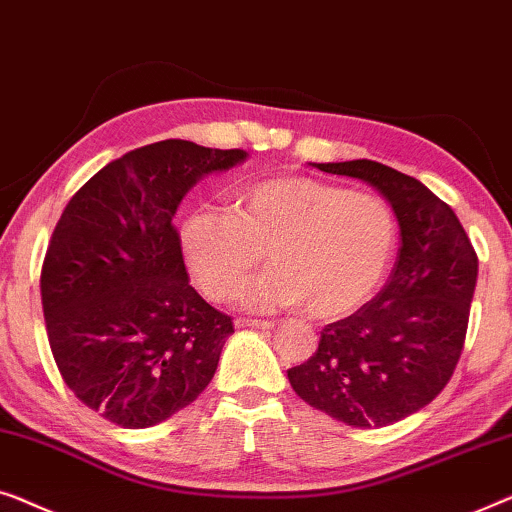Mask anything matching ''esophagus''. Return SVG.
<instances>
[{
	"label": "esophagus",
	"instance_id": "34e87169",
	"mask_svg": "<svg viewBox=\"0 0 512 512\" xmlns=\"http://www.w3.org/2000/svg\"><path fill=\"white\" fill-rule=\"evenodd\" d=\"M234 325L239 327V329H243V327H250V329H271L273 322H271V320H253V318H236Z\"/></svg>",
	"mask_w": 512,
	"mask_h": 512
}]
</instances>
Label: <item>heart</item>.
I'll list each match as a JSON object with an SVG mask.
<instances>
[{
    "instance_id": "obj_1",
    "label": "heart",
    "mask_w": 512,
    "mask_h": 512,
    "mask_svg": "<svg viewBox=\"0 0 512 512\" xmlns=\"http://www.w3.org/2000/svg\"><path fill=\"white\" fill-rule=\"evenodd\" d=\"M178 243L208 299L236 297L266 250L273 266L243 292V304L250 311L308 304L315 318L331 320L355 311L383 283L397 220L376 194L285 176L243 187L232 213H190Z\"/></svg>"
}]
</instances>
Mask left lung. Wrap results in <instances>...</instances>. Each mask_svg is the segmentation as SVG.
Here are the masks:
<instances>
[{
  "mask_svg": "<svg viewBox=\"0 0 512 512\" xmlns=\"http://www.w3.org/2000/svg\"><path fill=\"white\" fill-rule=\"evenodd\" d=\"M366 181L390 201L401 248L383 290L320 331L287 369L308 406L350 427H387L434 401L462 355L478 255L455 211L417 178L371 160L313 164Z\"/></svg>",
  "mask_w": 512,
  "mask_h": 512,
  "instance_id": "obj_1",
  "label": "left lung"
}]
</instances>
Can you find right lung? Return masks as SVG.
<instances>
[{"instance_id":"1","label":"right lung","mask_w":512,"mask_h":512,"mask_svg":"<svg viewBox=\"0 0 512 512\" xmlns=\"http://www.w3.org/2000/svg\"><path fill=\"white\" fill-rule=\"evenodd\" d=\"M246 150L167 139L136 148L69 199L41 266L64 383L125 429L160 424L211 383L232 318L199 297L174 227L185 192Z\"/></svg>"}]
</instances>
